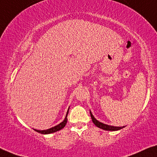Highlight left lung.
<instances>
[{
  "mask_svg": "<svg viewBox=\"0 0 157 157\" xmlns=\"http://www.w3.org/2000/svg\"><path fill=\"white\" fill-rule=\"evenodd\" d=\"M90 114L91 119H92V121H93V122L94 123V124H95L97 127L100 128H101V129L105 130V131H119V130L121 129V128H123L125 127V126H122V127L112 126H109V125L105 124H103V123H101L100 121H98L93 117V115L92 114V113H91L90 111Z\"/></svg>",
  "mask_w": 157,
  "mask_h": 157,
  "instance_id": "1",
  "label": "left lung"
}]
</instances>
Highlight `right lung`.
I'll return each instance as SVG.
<instances>
[{"label":"right lung","mask_w":157,"mask_h":157,"mask_svg":"<svg viewBox=\"0 0 157 157\" xmlns=\"http://www.w3.org/2000/svg\"><path fill=\"white\" fill-rule=\"evenodd\" d=\"M69 109V107L68 109V111H67V114H66V117H65L64 120L62 123H60L59 124L51 128H49V129H47V130H43V131H39V130H36V129H33V130H34L35 131H36V132H39V133H41V134H50V133H52V132H55L60 131V130L63 128L65 126H66L67 122V115H68Z\"/></svg>","instance_id":"1"}]
</instances>
